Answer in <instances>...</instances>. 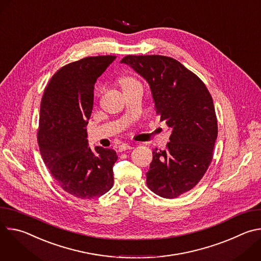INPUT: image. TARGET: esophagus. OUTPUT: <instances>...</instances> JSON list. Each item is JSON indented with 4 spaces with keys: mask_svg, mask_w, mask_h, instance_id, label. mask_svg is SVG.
Masks as SVG:
<instances>
[{
    "mask_svg": "<svg viewBox=\"0 0 261 261\" xmlns=\"http://www.w3.org/2000/svg\"><path fill=\"white\" fill-rule=\"evenodd\" d=\"M132 145L128 144V143H122L120 146H119V151L120 152H123V151H127V150H132Z\"/></svg>",
    "mask_w": 261,
    "mask_h": 261,
    "instance_id": "34e87169",
    "label": "esophagus"
}]
</instances>
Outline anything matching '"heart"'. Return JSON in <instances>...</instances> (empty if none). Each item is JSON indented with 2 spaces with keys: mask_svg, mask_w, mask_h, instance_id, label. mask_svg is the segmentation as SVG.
Instances as JSON below:
<instances>
[{
  "mask_svg": "<svg viewBox=\"0 0 261 261\" xmlns=\"http://www.w3.org/2000/svg\"><path fill=\"white\" fill-rule=\"evenodd\" d=\"M119 83H120V85H121L123 91H126V90H128V89H131V88H133V87H136V86H139V85H140L139 82H138L136 79H134L133 76H123V77L120 79ZM101 92H102V88H100V89L98 90L97 96H100Z\"/></svg>",
  "mask_w": 261,
  "mask_h": 261,
  "instance_id": "b5f03b06",
  "label": "heart"
}]
</instances>
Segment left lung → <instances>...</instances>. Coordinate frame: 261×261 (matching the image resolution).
<instances>
[{
  "mask_svg": "<svg viewBox=\"0 0 261 261\" xmlns=\"http://www.w3.org/2000/svg\"><path fill=\"white\" fill-rule=\"evenodd\" d=\"M148 83L160 120L172 128L164 151H153L146 185L155 194L175 198L193 189L206 172L218 136L213 98L203 82L178 61L158 55L126 56Z\"/></svg>",
  "mask_w": 261,
  "mask_h": 261,
  "instance_id": "8db88e82",
  "label": "left lung"
}]
</instances>
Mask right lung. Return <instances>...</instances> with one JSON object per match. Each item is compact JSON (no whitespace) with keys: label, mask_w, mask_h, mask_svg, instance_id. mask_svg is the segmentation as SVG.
Instances as JSON below:
<instances>
[{"label":"right lung","mask_w":261,"mask_h":261,"mask_svg":"<svg viewBox=\"0 0 261 261\" xmlns=\"http://www.w3.org/2000/svg\"><path fill=\"white\" fill-rule=\"evenodd\" d=\"M116 58L88 57L63 66L48 82L41 100L37 139L42 159L60 187L81 199L100 197L114 185L117 153L101 146L93 152L86 126L97 79Z\"/></svg>","instance_id":"1"}]
</instances>
